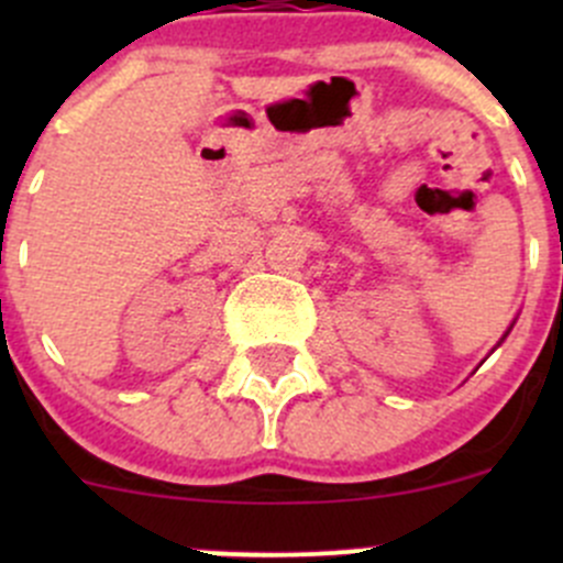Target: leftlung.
<instances>
[{
	"instance_id": "1",
	"label": "left lung",
	"mask_w": 563,
	"mask_h": 563,
	"mask_svg": "<svg viewBox=\"0 0 563 563\" xmlns=\"http://www.w3.org/2000/svg\"><path fill=\"white\" fill-rule=\"evenodd\" d=\"M512 327H515V321H512V323H509V329H507V332H504V338H501V340H498V345H501V343H504V340H507V334H509V332H512Z\"/></svg>"
}]
</instances>
